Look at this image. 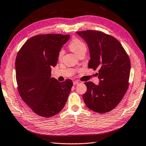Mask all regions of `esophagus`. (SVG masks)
Here are the masks:
<instances>
[{"label": "esophagus", "instance_id": "obj_1", "mask_svg": "<svg viewBox=\"0 0 146 146\" xmlns=\"http://www.w3.org/2000/svg\"><path fill=\"white\" fill-rule=\"evenodd\" d=\"M79 84L78 81H77V80L73 81V85H76V84Z\"/></svg>", "mask_w": 146, "mask_h": 146}]
</instances>
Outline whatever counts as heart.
<instances>
[{"label": "heart", "mask_w": 146, "mask_h": 146, "mask_svg": "<svg viewBox=\"0 0 146 146\" xmlns=\"http://www.w3.org/2000/svg\"><path fill=\"white\" fill-rule=\"evenodd\" d=\"M69 48L73 52L75 53L76 55H79L80 54L84 52H86L87 51V46L84 42L78 38H73L70 42L69 44ZM64 51L62 49H60L58 53V59L60 60L63 57Z\"/></svg>", "instance_id": "heart-1"}]
</instances>
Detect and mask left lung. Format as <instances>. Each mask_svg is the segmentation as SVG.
I'll list each match as a JSON object with an SVG mask.
<instances>
[{
	"label": "left lung",
	"instance_id": "1",
	"mask_svg": "<svg viewBox=\"0 0 146 146\" xmlns=\"http://www.w3.org/2000/svg\"><path fill=\"white\" fill-rule=\"evenodd\" d=\"M87 42L91 59L88 67L100 79L99 85L86 82L83 95L86 106L93 111L105 113L120 102L129 87L131 62L126 51L114 36L96 30L76 32Z\"/></svg>",
	"mask_w": 146,
	"mask_h": 146
}]
</instances>
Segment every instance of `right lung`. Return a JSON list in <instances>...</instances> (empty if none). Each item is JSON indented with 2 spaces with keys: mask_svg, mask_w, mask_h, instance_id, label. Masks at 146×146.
<instances>
[{
  "mask_svg": "<svg viewBox=\"0 0 146 146\" xmlns=\"http://www.w3.org/2000/svg\"><path fill=\"white\" fill-rule=\"evenodd\" d=\"M70 35L43 34L32 36L20 49L15 60L17 88L22 99L36 115L49 118L62 110L73 82L51 77L58 53Z\"/></svg>",
  "mask_w": 146,
  "mask_h": 146,
  "instance_id": "right-lung-1",
  "label": "right lung"
}]
</instances>
